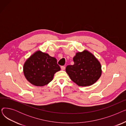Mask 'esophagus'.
<instances>
[{"mask_svg":"<svg viewBox=\"0 0 126 126\" xmlns=\"http://www.w3.org/2000/svg\"><path fill=\"white\" fill-rule=\"evenodd\" d=\"M61 69H62V70H64L65 69V67L64 66H62L61 67Z\"/></svg>","mask_w":126,"mask_h":126,"instance_id":"obj_1","label":"esophagus"}]
</instances>
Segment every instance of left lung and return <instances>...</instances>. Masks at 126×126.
<instances>
[{
  "label": "left lung",
  "instance_id": "obj_1",
  "mask_svg": "<svg viewBox=\"0 0 126 126\" xmlns=\"http://www.w3.org/2000/svg\"><path fill=\"white\" fill-rule=\"evenodd\" d=\"M74 65H67L66 71L71 80L79 86L95 83L102 75V66L97 59L88 50L78 52L73 58Z\"/></svg>",
  "mask_w": 126,
  "mask_h": 126
}]
</instances>
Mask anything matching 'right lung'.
<instances>
[{"instance_id":"add662e5","label":"right lung","mask_w":126,"mask_h":126,"mask_svg":"<svg viewBox=\"0 0 126 126\" xmlns=\"http://www.w3.org/2000/svg\"><path fill=\"white\" fill-rule=\"evenodd\" d=\"M61 70L57 59L37 50L26 60L23 71L25 78L36 86H44L50 82L56 72Z\"/></svg>"}]
</instances>
